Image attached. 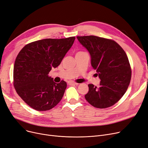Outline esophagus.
<instances>
[{
  "instance_id": "34e87169",
  "label": "esophagus",
  "mask_w": 148,
  "mask_h": 148,
  "mask_svg": "<svg viewBox=\"0 0 148 148\" xmlns=\"http://www.w3.org/2000/svg\"><path fill=\"white\" fill-rule=\"evenodd\" d=\"M68 84H69V85H78V83H76L74 81H70L68 82Z\"/></svg>"
}]
</instances>
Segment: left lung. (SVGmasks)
Segmentation results:
<instances>
[{
	"instance_id": "left-lung-1",
	"label": "left lung",
	"mask_w": 148,
	"mask_h": 148,
	"mask_svg": "<svg viewBox=\"0 0 148 148\" xmlns=\"http://www.w3.org/2000/svg\"><path fill=\"white\" fill-rule=\"evenodd\" d=\"M91 57V64L101 79L100 86L88 84L87 101L98 108L115 104L124 95L130 85L131 69L125 52L112 40L94 36L76 37Z\"/></svg>"
}]
</instances>
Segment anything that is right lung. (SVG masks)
Returning a JSON list of instances; mask_svg holds the SVG:
<instances>
[{"instance_id": "1", "label": "right lung", "mask_w": 148, "mask_h": 148, "mask_svg": "<svg viewBox=\"0 0 148 148\" xmlns=\"http://www.w3.org/2000/svg\"><path fill=\"white\" fill-rule=\"evenodd\" d=\"M75 37L46 38L26 45L20 51L14 66V86L18 96L29 107L47 111L61 100L67 83H55L48 74L58 67L71 48Z\"/></svg>"}]
</instances>
